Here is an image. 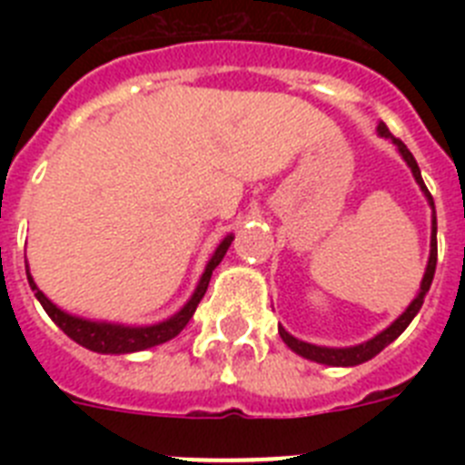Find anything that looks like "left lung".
<instances>
[{
	"instance_id": "8db88e82",
	"label": "left lung",
	"mask_w": 465,
	"mask_h": 465,
	"mask_svg": "<svg viewBox=\"0 0 465 465\" xmlns=\"http://www.w3.org/2000/svg\"><path fill=\"white\" fill-rule=\"evenodd\" d=\"M377 134L384 139H391V143L398 149V153L402 155V160H405L410 170H412L414 182L419 183V188H421V193H424V197H426V203H429L430 212H433V221H430V253H429V262H426L424 279H421V286H419V293L414 295V300L408 305V310L402 312V314L398 316L391 326H386L384 331L377 332L375 338L365 340V342H361V344H354V347H322V344L302 342V340L293 338V335H291L286 328L279 326V335H282L283 344H286L291 351H295V354L302 356V359H307V361H314V363L332 365V368H351V365H361V363H365V361L375 359L381 349L389 347V344H391L393 340H396L398 335H401V332L410 326V322H412L414 316H417V312L421 310V305H424V298L430 289V282H433L435 262H438V242H435V235H438V223H435V204H433V197H430L429 188H426L424 179H421V172H419L417 160H414V155L410 153V149L401 142V139H396L391 133H389V127H386L384 123H380V125H377Z\"/></svg>"
}]
</instances>
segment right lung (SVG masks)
<instances>
[{"instance_id":"1","label":"right lung","mask_w":465,"mask_h":465,"mask_svg":"<svg viewBox=\"0 0 465 465\" xmlns=\"http://www.w3.org/2000/svg\"><path fill=\"white\" fill-rule=\"evenodd\" d=\"M235 235H225L221 240V244L216 246V252L209 258L207 268H204L203 277L197 282L195 291L188 298L186 305L182 310L172 314L170 319L158 323H151V326H127V323H114V322H93V319H84V316L69 314V312L60 310L55 302L41 293L39 286L35 283L30 274V265L27 268V282H30V289L35 291L36 300L41 302V307L46 310V314L51 316L55 326L72 338L74 342L81 344V347L90 349V351H97V354H134V351H143V349L158 347V344L167 342V340L176 338L179 332L186 328V323L191 322V316L195 314L200 300L204 298L209 286V279H212V272L216 270L221 261H223L228 246L232 244Z\"/></svg>"}]
</instances>
